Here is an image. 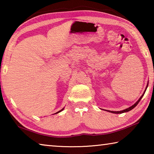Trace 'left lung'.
Here are the masks:
<instances>
[{
	"label": "left lung",
	"mask_w": 154,
	"mask_h": 154,
	"mask_svg": "<svg viewBox=\"0 0 154 154\" xmlns=\"http://www.w3.org/2000/svg\"><path fill=\"white\" fill-rule=\"evenodd\" d=\"M147 86H148V83H147V87H146V88H145V92H144V93L143 94H142V96H140V98L139 99V100H138V101L137 102H136L133 105H132L131 106H130L129 108H127V109H124V110H122V111H109V112H110V113H116V114H119V113H125V112H128V111H130V110H132V109H134L135 106H136L138 104H139V103L140 102V100H141V98H142V97L143 96V95H144V94H145V91H146V90H147Z\"/></svg>",
	"instance_id": "8db88e82"
}]
</instances>
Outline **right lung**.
<instances>
[{
	"mask_svg": "<svg viewBox=\"0 0 154 154\" xmlns=\"http://www.w3.org/2000/svg\"><path fill=\"white\" fill-rule=\"evenodd\" d=\"M64 108H63V109H61V110H60V111H58V112H57V113H56L55 114H56V113H60V111H62V110H64Z\"/></svg>",
	"mask_w": 154,
	"mask_h": 154,
	"instance_id": "right-lung-1",
	"label": "right lung"
}]
</instances>
